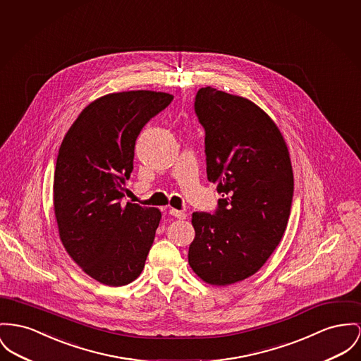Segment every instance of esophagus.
Here are the masks:
<instances>
[{"instance_id": "1", "label": "esophagus", "mask_w": 361, "mask_h": 361, "mask_svg": "<svg viewBox=\"0 0 361 361\" xmlns=\"http://www.w3.org/2000/svg\"><path fill=\"white\" fill-rule=\"evenodd\" d=\"M169 215L171 216L176 217V219H186L188 217V214L186 212H183V211H178V209H169Z\"/></svg>"}]
</instances>
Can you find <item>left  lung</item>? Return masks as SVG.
Here are the masks:
<instances>
[{"instance_id":"left-lung-1","label":"left lung","mask_w":361,"mask_h":361,"mask_svg":"<svg viewBox=\"0 0 361 361\" xmlns=\"http://www.w3.org/2000/svg\"><path fill=\"white\" fill-rule=\"evenodd\" d=\"M194 111L205 130L208 180L216 212H194L189 264L207 283L227 286L256 274L282 240L294 179L288 145L264 111L211 86Z\"/></svg>"}]
</instances>
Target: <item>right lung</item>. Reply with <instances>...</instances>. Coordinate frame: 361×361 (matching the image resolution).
<instances>
[{
	"mask_svg": "<svg viewBox=\"0 0 361 361\" xmlns=\"http://www.w3.org/2000/svg\"><path fill=\"white\" fill-rule=\"evenodd\" d=\"M172 99L150 90L99 97L80 112L59 149L53 205L60 240L73 262L106 286L135 281L154 240L161 212L123 197L137 137Z\"/></svg>",
	"mask_w": 361,
	"mask_h": 361,
	"instance_id": "add662e5",
	"label": "right lung"
}]
</instances>
